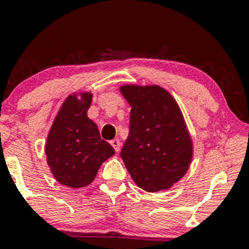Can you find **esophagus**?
Listing matches in <instances>:
<instances>
[{
  "instance_id": "obj_1",
  "label": "esophagus",
  "mask_w": 249,
  "mask_h": 249,
  "mask_svg": "<svg viewBox=\"0 0 249 249\" xmlns=\"http://www.w3.org/2000/svg\"><path fill=\"white\" fill-rule=\"evenodd\" d=\"M110 144L112 145L113 148H115L116 152H119V150H121V146H122V142L119 139H112V141L110 142Z\"/></svg>"
}]
</instances>
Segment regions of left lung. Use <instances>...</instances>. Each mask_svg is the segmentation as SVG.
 Here are the masks:
<instances>
[{
  "label": "left lung",
  "mask_w": 249,
  "mask_h": 249,
  "mask_svg": "<svg viewBox=\"0 0 249 249\" xmlns=\"http://www.w3.org/2000/svg\"><path fill=\"white\" fill-rule=\"evenodd\" d=\"M121 92L131 105L123 161L142 190H168L185 176L193 157L192 139L179 105L158 85H123Z\"/></svg>",
  "instance_id": "obj_1"
}]
</instances>
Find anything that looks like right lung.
Returning <instances> with one entry per match:
<instances>
[{
    "label": "right lung",
    "mask_w": 249,
    "mask_h": 249,
    "mask_svg": "<svg viewBox=\"0 0 249 249\" xmlns=\"http://www.w3.org/2000/svg\"><path fill=\"white\" fill-rule=\"evenodd\" d=\"M92 93H73L65 99L45 142L50 171L59 184L71 188L90 185L101 165L115 154L103 141L97 125L88 118Z\"/></svg>",
    "instance_id": "right-lung-1"
}]
</instances>
